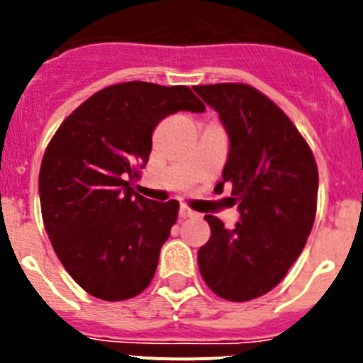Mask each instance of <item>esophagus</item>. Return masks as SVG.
<instances>
[{"label":"esophagus","instance_id":"34e87169","mask_svg":"<svg viewBox=\"0 0 363 363\" xmlns=\"http://www.w3.org/2000/svg\"><path fill=\"white\" fill-rule=\"evenodd\" d=\"M192 216H196V213L189 209L187 205H182V207H179V218H192Z\"/></svg>","mask_w":363,"mask_h":363}]
</instances>
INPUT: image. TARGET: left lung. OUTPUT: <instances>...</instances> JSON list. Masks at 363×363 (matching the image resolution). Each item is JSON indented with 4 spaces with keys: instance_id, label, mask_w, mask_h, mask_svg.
Returning <instances> with one entry per match:
<instances>
[{
    "instance_id": "obj_1",
    "label": "left lung",
    "mask_w": 363,
    "mask_h": 363,
    "mask_svg": "<svg viewBox=\"0 0 363 363\" xmlns=\"http://www.w3.org/2000/svg\"><path fill=\"white\" fill-rule=\"evenodd\" d=\"M194 91L229 133V160L218 185H233L230 200L242 214L234 229L205 214L211 238L198 251V267L223 300H255L284 280L306 247L316 216L318 167L289 116L258 89L216 83Z\"/></svg>"
}]
</instances>
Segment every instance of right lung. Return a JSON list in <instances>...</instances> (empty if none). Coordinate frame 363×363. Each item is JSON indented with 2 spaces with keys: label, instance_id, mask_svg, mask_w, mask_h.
Masks as SVG:
<instances>
[{
  "label": "right lung",
  "instance_id": "obj_1",
  "mask_svg": "<svg viewBox=\"0 0 363 363\" xmlns=\"http://www.w3.org/2000/svg\"><path fill=\"white\" fill-rule=\"evenodd\" d=\"M179 111L203 112L185 85H108L63 120L40 169L43 225L74 281L121 301L149 287L179 203L150 201L130 187L149 162L154 127Z\"/></svg>",
  "mask_w": 363,
  "mask_h": 363
}]
</instances>
